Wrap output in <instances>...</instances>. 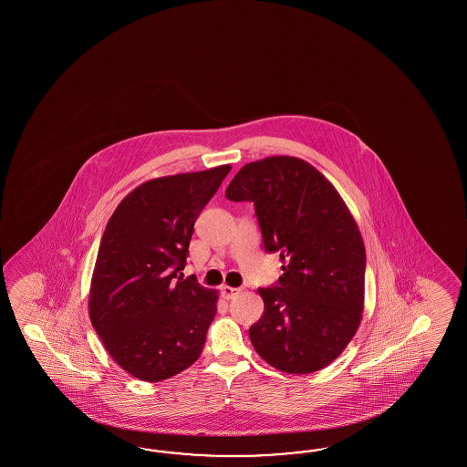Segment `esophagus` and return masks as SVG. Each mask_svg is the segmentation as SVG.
<instances>
[{
  "label": "esophagus",
  "instance_id": "obj_1",
  "mask_svg": "<svg viewBox=\"0 0 467 467\" xmlns=\"http://www.w3.org/2000/svg\"><path fill=\"white\" fill-rule=\"evenodd\" d=\"M238 292H240V288L229 287V285H223V287L220 288V294H222V297L234 298L237 296Z\"/></svg>",
  "mask_w": 467,
  "mask_h": 467
}]
</instances>
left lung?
I'll list each match as a JSON object with an SVG mask.
<instances>
[{
    "label": "left lung",
    "mask_w": 467,
    "mask_h": 467,
    "mask_svg": "<svg viewBox=\"0 0 467 467\" xmlns=\"http://www.w3.org/2000/svg\"><path fill=\"white\" fill-rule=\"evenodd\" d=\"M252 202L267 254L282 277L260 287L264 314L248 328L272 368L310 374L328 366L358 332L364 310L366 248L344 200L318 170L296 157L242 167L225 190Z\"/></svg>",
    "instance_id": "8db88e82"
}]
</instances>
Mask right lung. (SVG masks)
<instances>
[{
	"label": "right lung",
	"mask_w": 467,
	"mask_h": 467,
	"mask_svg": "<svg viewBox=\"0 0 467 467\" xmlns=\"http://www.w3.org/2000/svg\"><path fill=\"white\" fill-rule=\"evenodd\" d=\"M230 165L141 183L119 202L99 242L89 318L133 378L160 382L200 358L217 292L183 277L193 225Z\"/></svg>",
	"instance_id": "right-lung-1"
}]
</instances>
